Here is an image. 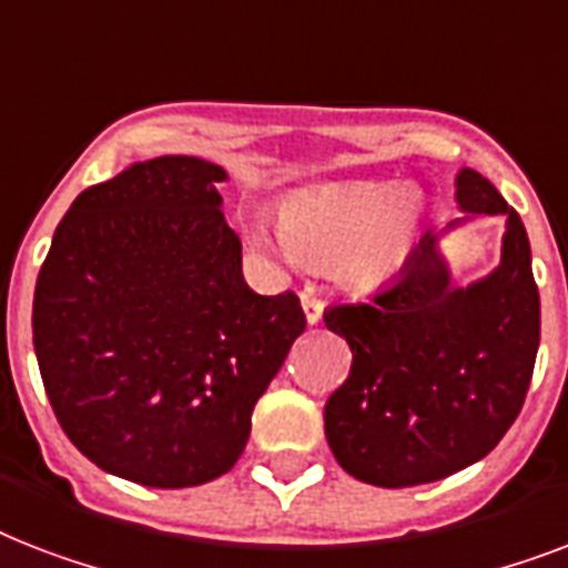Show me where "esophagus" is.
<instances>
[{
  "instance_id": "obj_1",
  "label": "esophagus",
  "mask_w": 568,
  "mask_h": 568,
  "mask_svg": "<svg viewBox=\"0 0 568 568\" xmlns=\"http://www.w3.org/2000/svg\"><path fill=\"white\" fill-rule=\"evenodd\" d=\"M301 306L303 312H306V321H310V324H318L321 315H324V301L315 294V288H303Z\"/></svg>"
}]
</instances>
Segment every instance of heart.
I'll return each instance as SVG.
<instances>
[{"label": "heart", "instance_id": "1", "mask_svg": "<svg viewBox=\"0 0 568 568\" xmlns=\"http://www.w3.org/2000/svg\"><path fill=\"white\" fill-rule=\"evenodd\" d=\"M418 226V203L388 182L321 185L288 196L280 239L315 267L338 265L351 285H377L404 265Z\"/></svg>", "mask_w": 568, "mask_h": 568}]
</instances>
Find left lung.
I'll return each mask as SVG.
<instances>
[{
  "instance_id": "left-lung-1",
  "label": "left lung",
  "mask_w": 568,
  "mask_h": 568,
  "mask_svg": "<svg viewBox=\"0 0 568 568\" xmlns=\"http://www.w3.org/2000/svg\"><path fill=\"white\" fill-rule=\"evenodd\" d=\"M466 214H504L501 265L457 288L436 235L365 303H336L324 324L354 365L324 406L338 466L386 489L433 484L471 466L519 418L539 347V292L525 223L477 171L457 176Z\"/></svg>"
}]
</instances>
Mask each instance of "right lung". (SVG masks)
Segmentation results:
<instances>
[{
	"label": "right lung",
	"mask_w": 568,
	"mask_h": 568,
	"mask_svg": "<svg viewBox=\"0 0 568 568\" xmlns=\"http://www.w3.org/2000/svg\"><path fill=\"white\" fill-rule=\"evenodd\" d=\"M223 168L162 155L75 196L40 267L31 333L61 430L111 475L185 489L226 475L253 406L306 329L256 294Z\"/></svg>",
	"instance_id": "1"
}]
</instances>
